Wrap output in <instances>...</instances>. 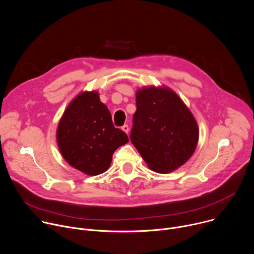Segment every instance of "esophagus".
Segmentation results:
<instances>
[{
  "instance_id": "34e87169",
  "label": "esophagus",
  "mask_w": 254,
  "mask_h": 254,
  "mask_svg": "<svg viewBox=\"0 0 254 254\" xmlns=\"http://www.w3.org/2000/svg\"><path fill=\"white\" fill-rule=\"evenodd\" d=\"M122 129H123L126 133H128L129 127H128V126H127V125H125V126H123V127H122Z\"/></svg>"
}]
</instances>
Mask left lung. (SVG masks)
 Here are the masks:
<instances>
[{
	"mask_svg": "<svg viewBox=\"0 0 254 254\" xmlns=\"http://www.w3.org/2000/svg\"><path fill=\"white\" fill-rule=\"evenodd\" d=\"M135 104L130 140L148 167L167 174L183 166L199 139L197 122L184 101L165 85H152L137 89Z\"/></svg>",
	"mask_w": 254,
	"mask_h": 254,
	"instance_id": "1",
	"label": "left lung"
}]
</instances>
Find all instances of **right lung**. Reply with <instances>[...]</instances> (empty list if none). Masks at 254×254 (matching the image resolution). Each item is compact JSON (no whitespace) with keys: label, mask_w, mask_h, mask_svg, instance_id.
<instances>
[{"label":"right lung","mask_w":254,"mask_h":254,"mask_svg":"<svg viewBox=\"0 0 254 254\" xmlns=\"http://www.w3.org/2000/svg\"><path fill=\"white\" fill-rule=\"evenodd\" d=\"M56 139L63 159L89 176L104 173L115 151L128 141L126 132L115 127L96 90L82 91L70 101L59 121Z\"/></svg>","instance_id":"1"}]
</instances>
